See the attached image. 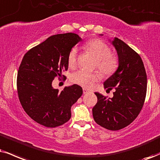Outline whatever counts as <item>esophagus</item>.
<instances>
[{
	"label": "esophagus",
	"mask_w": 160,
	"mask_h": 160,
	"mask_svg": "<svg viewBox=\"0 0 160 160\" xmlns=\"http://www.w3.org/2000/svg\"><path fill=\"white\" fill-rule=\"evenodd\" d=\"M89 92V90H88V89H86V88H83V92L84 94L87 93V92Z\"/></svg>",
	"instance_id": "1"
}]
</instances>
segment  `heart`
Segmentation results:
<instances>
[{
	"mask_svg": "<svg viewBox=\"0 0 160 160\" xmlns=\"http://www.w3.org/2000/svg\"><path fill=\"white\" fill-rule=\"evenodd\" d=\"M84 50L88 51L97 59L96 67L104 76L113 74L119 66L117 57L111 54L110 47L100 39H92L83 45ZM78 59V49L72 47L68 54V62L70 68H74L77 65ZM100 78L98 72H90L84 70H80L72 74V82L78 85L90 88L93 83Z\"/></svg>",
	"mask_w": 160,
	"mask_h": 160,
	"instance_id": "b5f03b06",
	"label": "heart"
}]
</instances>
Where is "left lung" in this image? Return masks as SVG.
Here are the masks:
<instances>
[{"mask_svg": "<svg viewBox=\"0 0 160 160\" xmlns=\"http://www.w3.org/2000/svg\"><path fill=\"white\" fill-rule=\"evenodd\" d=\"M119 57V67L104 82V88H114L113 98L98 92L92 116L98 125L110 131L127 127L140 113L147 91V75L140 56L118 38L112 41Z\"/></svg>", "mask_w": 160, "mask_h": 160, "instance_id": "left-lung-1", "label": "left lung"}]
</instances>
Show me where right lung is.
Wrapping results in <instances>:
<instances>
[{
  "mask_svg": "<svg viewBox=\"0 0 160 160\" xmlns=\"http://www.w3.org/2000/svg\"><path fill=\"white\" fill-rule=\"evenodd\" d=\"M81 41L75 33L54 35L23 56L17 76L18 98L27 115L41 125L56 128L66 123L71 107L82 95L78 84L61 92L52 86L54 78L68 70L69 52Z\"/></svg>",
  "mask_w": 160,
  "mask_h": 160,
  "instance_id": "obj_1",
  "label": "right lung"
}]
</instances>
